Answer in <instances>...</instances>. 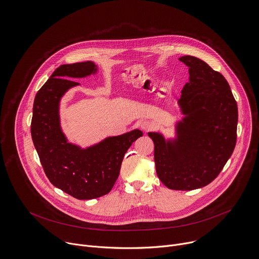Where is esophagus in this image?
Instances as JSON below:
<instances>
[{
	"label": "esophagus",
	"instance_id": "esophagus-1",
	"mask_svg": "<svg viewBox=\"0 0 259 259\" xmlns=\"http://www.w3.org/2000/svg\"><path fill=\"white\" fill-rule=\"evenodd\" d=\"M140 128L144 131V132H149L150 130H152L154 128V124L150 121H142L140 123Z\"/></svg>",
	"mask_w": 259,
	"mask_h": 259
}]
</instances>
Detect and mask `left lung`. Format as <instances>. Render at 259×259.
Returning a JSON list of instances; mask_svg holds the SVG:
<instances>
[{
	"label": "left lung",
	"mask_w": 259,
	"mask_h": 259,
	"mask_svg": "<svg viewBox=\"0 0 259 259\" xmlns=\"http://www.w3.org/2000/svg\"><path fill=\"white\" fill-rule=\"evenodd\" d=\"M190 68L178 103L186 118L177 140L149 133L155 144L156 171L170 190L192 191L212 182L231 158L237 142L238 105L219 71L191 56L179 58Z\"/></svg>",
	"instance_id": "8db88e82"
}]
</instances>
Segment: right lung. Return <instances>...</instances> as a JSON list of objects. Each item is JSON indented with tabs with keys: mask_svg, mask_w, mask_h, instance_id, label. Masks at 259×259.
Listing matches in <instances>:
<instances>
[{
	"mask_svg": "<svg viewBox=\"0 0 259 259\" xmlns=\"http://www.w3.org/2000/svg\"><path fill=\"white\" fill-rule=\"evenodd\" d=\"M96 71L91 61L63 64L38 91L33 101L31 138L44 172L54 187L78 200H91L112 191L126 152L142 132L108 137L81 150L67 143L59 127L58 103L70 87L79 85L65 78H83Z\"/></svg>",
	"mask_w": 259,
	"mask_h": 259,
	"instance_id": "add662e5",
	"label": "right lung"
}]
</instances>
